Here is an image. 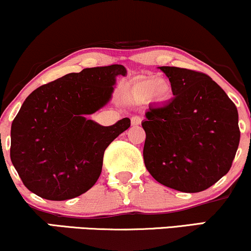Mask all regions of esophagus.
Returning <instances> with one entry per match:
<instances>
[{"label":"esophagus","instance_id":"esophagus-1","mask_svg":"<svg viewBox=\"0 0 251 251\" xmlns=\"http://www.w3.org/2000/svg\"><path fill=\"white\" fill-rule=\"evenodd\" d=\"M141 120H143V118H141L140 116H133L131 118V124L133 126L135 125H140L141 124Z\"/></svg>","mask_w":251,"mask_h":251}]
</instances>
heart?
<instances>
[{"instance_id":"heart-1","label":"heart","mask_w":251,"mask_h":251,"mask_svg":"<svg viewBox=\"0 0 251 251\" xmlns=\"http://www.w3.org/2000/svg\"><path fill=\"white\" fill-rule=\"evenodd\" d=\"M171 83L165 78L154 76L140 77L129 87V95L134 99H147L151 96L159 100H164L171 95Z\"/></svg>"}]
</instances>
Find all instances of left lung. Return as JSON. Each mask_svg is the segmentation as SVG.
<instances>
[{
	"label": "left lung",
	"mask_w": 251,
	"mask_h": 251,
	"mask_svg": "<svg viewBox=\"0 0 251 251\" xmlns=\"http://www.w3.org/2000/svg\"><path fill=\"white\" fill-rule=\"evenodd\" d=\"M159 69L170 79L174 98L145 113V166L161 185L202 192L230 170L241 135L237 108L207 75Z\"/></svg>",
	"instance_id": "left-lung-1"
}]
</instances>
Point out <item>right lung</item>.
Returning a JSON list of instances; mask_svg holds the SVG:
<instances>
[{
  "instance_id": "add662e5",
  "label": "right lung",
  "mask_w": 251,
  "mask_h": 251,
  "mask_svg": "<svg viewBox=\"0 0 251 251\" xmlns=\"http://www.w3.org/2000/svg\"><path fill=\"white\" fill-rule=\"evenodd\" d=\"M123 65L84 69L39 86L26 97L11 124L10 159L24 186L52 201L89 191L101 173L107 146L131 125L89 119L112 97Z\"/></svg>"
}]
</instances>
